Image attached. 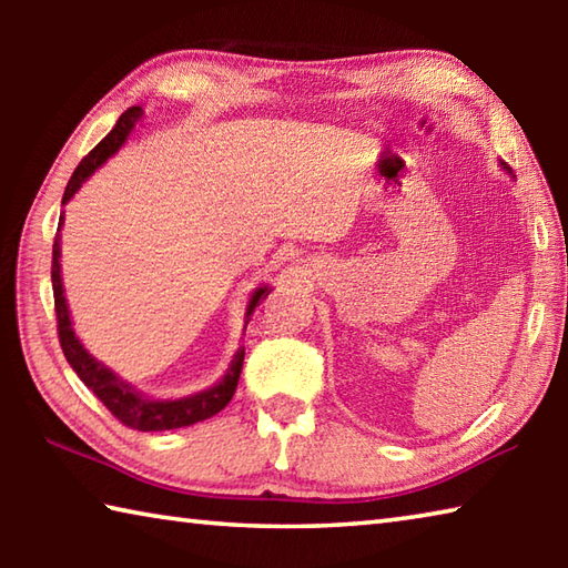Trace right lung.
Here are the masks:
<instances>
[{"instance_id":"obj_1","label":"right lung","mask_w":568,"mask_h":568,"mask_svg":"<svg viewBox=\"0 0 568 568\" xmlns=\"http://www.w3.org/2000/svg\"><path fill=\"white\" fill-rule=\"evenodd\" d=\"M140 114H142L140 108H130L120 114L118 124H114L108 138H104L98 148L90 150V155H84V160L72 172V178L64 187L62 203H67V200L80 190L82 182L88 180L104 160L122 148V142L128 140L132 124ZM60 225H62V217H60ZM52 291H54L57 335H60V345L67 363L72 365V371L80 376L84 386H88L94 396L104 403V408H108L112 416L122 423V426L134 428V430H170V428L192 426V423H200L210 416H215V413L223 410L230 403V398H233L240 371H243L245 348H240L235 353L225 378L220 381L217 386L197 393V396L180 398V400H152L148 396H142V393H138L132 386H128V383H122L118 376H114L110 368H104L102 363L94 361L92 355L82 348V343L77 341L70 323V313H67L62 277H60V237H54V245H52ZM267 295H271L267 287H257L253 297H250L247 318Z\"/></svg>"}]
</instances>
